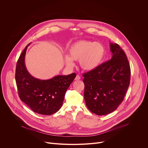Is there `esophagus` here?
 <instances>
[{
	"label": "esophagus",
	"mask_w": 148,
	"mask_h": 148,
	"mask_svg": "<svg viewBox=\"0 0 148 148\" xmlns=\"http://www.w3.org/2000/svg\"><path fill=\"white\" fill-rule=\"evenodd\" d=\"M80 78H81L80 76L79 75H77L75 78V80H79V79H80Z\"/></svg>",
	"instance_id": "obj_1"
}]
</instances>
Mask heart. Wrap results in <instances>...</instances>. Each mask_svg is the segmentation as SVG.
I'll return each mask as SVG.
<instances>
[{
	"mask_svg": "<svg viewBox=\"0 0 148 148\" xmlns=\"http://www.w3.org/2000/svg\"><path fill=\"white\" fill-rule=\"evenodd\" d=\"M69 56H65L67 66L73 67V60L79 61V66L86 71H92L102 62L105 56L103 46L97 42L80 40L73 43L69 49Z\"/></svg>",
	"mask_w": 148,
	"mask_h": 148,
	"instance_id": "1",
	"label": "heart"
}]
</instances>
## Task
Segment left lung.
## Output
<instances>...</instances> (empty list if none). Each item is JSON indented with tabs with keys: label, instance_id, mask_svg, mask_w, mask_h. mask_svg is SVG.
Here are the masks:
<instances>
[{
	"label": "left lung",
	"instance_id": "1",
	"mask_svg": "<svg viewBox=\"0 0 148 148\" xmlns=\"http://www.w3.org/2000/svg\"><path fill=\"white\" fill-rule=\"evenodd\" d=\"M110 50L112 53L111 60L83 74L86 105L98 115L116 110L130 84V65L125 52L116 43H110Z\"/></svg>",
	"mask_w": 148,
	"mask_h": 148
}]
</instances>
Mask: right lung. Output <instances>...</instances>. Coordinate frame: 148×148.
Returning <instances> with one entry per match:
<instances>
[{
  "label": "right lung",
  "instance_id": "obj_1",
  "mask_svg": "<svg viewBox=\"0 0 148 148\" xmlns=\"http://www.w3.org/2000/svg\"><path fill=\"white\" fill-rule=\"evenodd\" d=\"M29 43L20 54L16 67L15 78L18 96L34 112L50 115L61 107L68 88L76 74L57 75L47 80L32 76L26 69L25 58Z\"/></svg>",
  "mask_w": 148,
  "mask_h": 148
}]
</instances>
